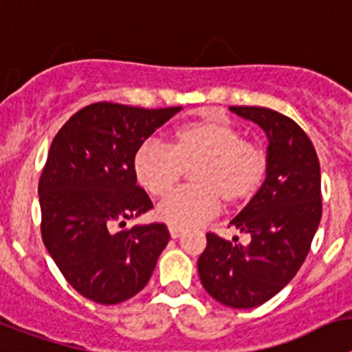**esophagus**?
<instances>
[{
	"mask_svg": "<svg viewBox=\"0 0 352 352\" xmlns=\"http://www.w3.org/2000/svg\"><path fill=\"white\" fill-rule=\"evenodd\" d=\"M184 234V230L182 228H177V227H170V235H172L173 239H179L180 235Z\"/></svg>",
	"mask_w": 352,
	"mask_h": 352,
	"instance_id": "1",
	"label": "esophagus"
}]
</instances>
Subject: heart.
<instances>
[{
  "label": "heart",
  "mask_w": 352,
  "mask_h": 352,
  "mask_svg": "<svg viewBox=\"0 0 352 352\" xmlns=\"http://www.w3.org/2000/svg\"><path fill=\"white\" fill-rule=\"evenodd\" d=\"M191 167L193 186L157 207V218L170 227L201 225L218 212L219 200L228 207L252 200L267 175V154L230 122L197 120L177 127L168 146L145 142L133 155L134 177L152 197L170 193Z\"/></svg>",
  "instance_id": "heart-1"
}]
</instances>
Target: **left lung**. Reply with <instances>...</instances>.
<instances>
[{"label": "left lung", "instance_id": "1", "mask_svg": "<svg viewBox=\"0 0 352 352\" xmlns=\"http://www.w3.org/2000/svg\"><path fill=\"white\" fill-rule=\"evenodd\" d=\"M230 109L267 134V175L261 191L230 221L252 235L248 246L209 232L198 273L216 301L253 308L278 294L310 252L322 216L320 166L308 134L292 118L258 106Z\"/></svg>", "mask_w": 352, "mask_h": 352}]
</instances>
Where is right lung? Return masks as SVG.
<instances>
[{
    "label": "right lung",
    "instance_id": "add662e5",
    "mask_svg": "<svg viewBox=\"0 0 352 352\" xmlns=\"http://www.w3.org/2000/svg\"><path fill=\"white\" fill-rule=\"evenodd\" d=\"M179 111L96 102L74 113L51 143L38 180L42 241L90 301L117 305L138 294L170 241L164 223L124 227L154 207L136 184L134 152Z\"/></svg>",
    "mask_w": 352,
    "mask_h": 352
}]
</instances>
